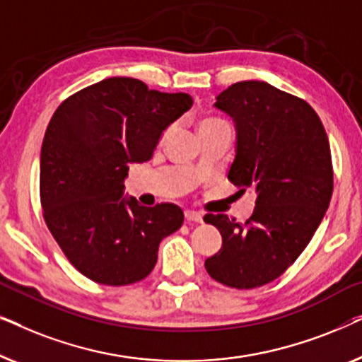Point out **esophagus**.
I'll return each mask as SVG.
<instances>
[{"label": "esophagus", "mask_w": 362, "mask_h": 362, "mask_svg": "<svg viewBox=\"0 0 362 362\" xmlns=\"http://www.w3.org/2000/svg\"><path fill=\"white\" fill-rule=\"evenodd\" d=\"M185 217H186L187 222H197V224H201V222H202V214H201V212H196V211H186Z\"/></svg>", "instance_id": "obj_1"}]
</instances>
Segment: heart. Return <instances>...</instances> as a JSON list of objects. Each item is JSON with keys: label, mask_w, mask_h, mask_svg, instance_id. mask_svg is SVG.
Masks as SVG:
<instances>
[{"label": "heart", "mask_w": 362, "mask_h": 362, "mask_svg": "<svg viewBox=\"0 0 362 362\" xmlns=\"http://www.w3.org/2000/svg\"><path fill=\"white\" fill-rule=\"evenodd\" d=\"M214 122H221V120H206V122H202L201 125H204V123H214Z\"/></svg>", "instance_id": "heart-1"}]
</instances>
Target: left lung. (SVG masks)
<instances>
[{
	"instance_id": "obj_1",
	"label": "left lung",
	"mask_w": 362,
	"mask_h": 362,
	"mask_svg": "<svg viewBox=\"0 0 362 362\" xmlns=\"http://www.w3.org/2000/svg\"><path fill=\"white\" fill-rule=\"evenodd\" d=\"M214 107L235 127V158L227 177L255 192L244 224L206 214L222 247L204 262L212 279L257 288L279 279L310 244L333 194L326 132L308 103L262 81L232 83Z\"/></svg>"
}]
</instances>
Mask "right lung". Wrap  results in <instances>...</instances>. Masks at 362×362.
Masks as SVG:
<instances>
[{"label": "right lung", "mask_w": 362, "mask_h": 362, "mask_svg": "<svg viewBox=\"0 0 362 362\" xmlns=\"http://www.w3.org/2000/svg\"><path fill=\"white\" fill-rule=\"evenodd\" d=\"M192 105L189 93L110 77L62 102L41 148L46 224L71 264L97 284L151 274L160 242L180 229L176 204L145 207L125 194L128 166L151 160L163 133Z\"/></svg>", "instance_id": "1"}]
</instances>
